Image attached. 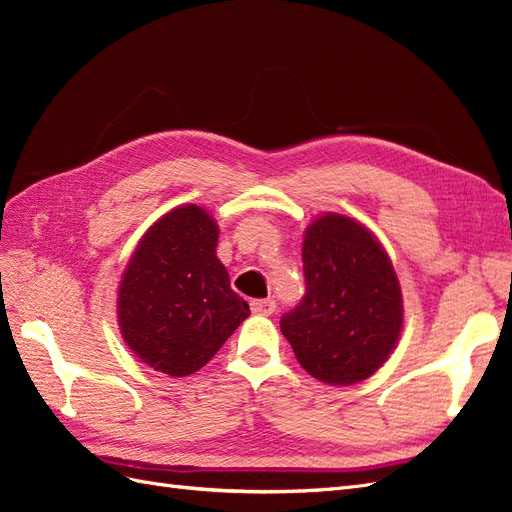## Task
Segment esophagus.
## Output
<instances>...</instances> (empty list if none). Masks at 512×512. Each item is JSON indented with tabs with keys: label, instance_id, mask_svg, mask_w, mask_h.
<instances>
[{
	"label": "esophagus",
	"instance_id": "34e87169",
	"mask_svg": "<svg viewBox=\"0 0 512 512\" xmlns=\"http://www.w3.org/2000/svg\"><path fill=\"white\" fill-rule=\"evenodd\" d=\"M252 312L258 316H271L275 312V301L256 299V301H252Z\"/></svg>",
	"mask_w": 512,
	"mask_h": 512
}]
</instances>
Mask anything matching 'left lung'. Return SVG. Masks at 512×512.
<instances>
[{
	"mask_svg": "<svg viewBox=\"0 0 512 512\" xmlns=\"http://www.w3.org/2000/svg\"><path fill=\"white\" fill-rule=\"evenodd\" d=\"M303 273L305 297L280 320L294 356L320 382L369 378L404 324L391 258L363 224L327 213L305 230Z\"/></svg>",
	"mask_w": 512,
	"mask_h": 512,
	"instance_id": "8db88e82",
	"label": "left lung"
}]
</instances>
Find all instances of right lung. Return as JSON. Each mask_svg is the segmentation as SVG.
Wrapping results in <instances>:
<instances>
[{"mask_svg": "<svg viewBox=\"0 0 512 512\" xmlns=\"http://www.w3.org/2000/svg\"><path fill=\"white\" fill-rule=\"evenodd\" d=\"M215 247V220L198 205H183L145 232L121 277V335L162 374L181 378L205 367L250 316Z\"/></svg>", "mask_w": 512, "mask_h": 512, "instance_id": "1", "label": "right lung"}]
</instances>
